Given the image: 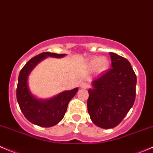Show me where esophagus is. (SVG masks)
Wrapping results in <instances>:
<instances>
[{"label": "esophagus", "mask_w": 153, "mask_h": 153, "mask_svg": "<svg viewBox=\"0 0 153 153\" xmlns=\"http://www.w3.org/2000/svg\"><path fill=\"white\" fill-rule=\"evenodd\" d=\"M81 87L83 89H87V87H89L88 83L87 82H82L81 84Z\"/></svg>", "instance_id": "34e87169"}]
</instances>
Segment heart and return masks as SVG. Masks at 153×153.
Here are the masks:
<instances>
[{"instance_id":"b5f03b06","label":"heart","mask_w":153,"mask_h":153,"mask_svg":"<svg viewBox=\"0 0 153 153\" xmlns=\"http://www.w3.org/2000/svg\"><path fill=\"white\" fill-rule=\"evenodd\" d=\"M89 67L91 69H96L99 67L101 70H105L108 68V62L105 59H102V57H93L89 61Z\"/></svg>"}]
</instances>
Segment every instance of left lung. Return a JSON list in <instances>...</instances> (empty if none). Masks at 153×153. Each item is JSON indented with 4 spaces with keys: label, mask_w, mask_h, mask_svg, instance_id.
<instances>
[{
    "label": "left lung",
    "mask_w": 153,
    "mask_h": 153,
    "mask_svg": "<svg viewBox=\"0 0 153 153\" xmlns=\"http://www.w3.org/2000/svg\"><path fill=\"white\" fill-rule=\"evenodd\" d=\"M111 67L92 81L87 110L93 123L102 128L119 125L134 105L137 77L127 59L110 52Z\"/></svg>",
    "instance_id": "8db88e82"
}]
</instances>
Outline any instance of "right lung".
<instances>
[{"label":"right lung","instance_id":"1","mask_svg":"<svg viewBox=\"0 0 153 153\" xmlns=\"http://www.w3.org/2000/svg\"><path fill=\"white\" fill-rule=\"evenodd\" d=\"M66 54L43 52L31 58L21 70L18 80L16 97L20 109L26 119L41 127H51L62 120L69 101L75 96L78 88L63 91L48 99H38L30 93L27 79L30 73L39 62L48 57L60 58Z\"/></svg>","mask_w":153,"mask_h":153}]
</instances>
